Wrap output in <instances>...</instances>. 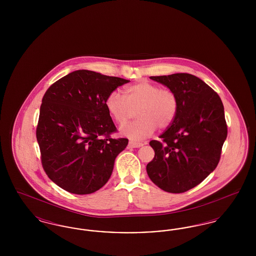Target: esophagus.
<instances>
[{
  "label": "esophagus",
  "instance_id": "obj_1",
  "mask_svg": "<svg viewBox=\"0 0 256 256\" xmlns=\"http://www.w3.org/2000/svg\"><path fill=\"white\" fill-rule=\"evenodd\" d=\"M144 146L143 143L134 142V141H130V142H128V146H130V148H140V146Z\"/></svg>",
  "mask_w": 256,
  "mask_h": 256
}]
</instances>
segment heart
<instances>
[{"label":"heart","instance_id":"1","mask_svg":"<svg viewBox=\"0 0 256 256\" xmlns=\"http://www.w3.org/2000/svg\"><path fill=\"white\" fill-rule=\"evenodd\" d=\"M106 108L118 124H124L136 112L138 120L124 126L121 134L132 140H141L159 130L169 128L176 119L178 100L169 88H160L150 82H140L124 89V98L117 91L106 98Z\"/></svg>","mask_w":256,"mask_h":256}]
</instances>
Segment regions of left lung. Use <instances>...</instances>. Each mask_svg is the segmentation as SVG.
I'll use <instances>...</instances> for the list:
<instances>
[{
	"label": "left lung",
	"mask_w": 256,
	"mask_h": 256,
	"mask_svg": "<svg viewBox=\"0 0 256 256\" xmlns=\"http://www.w3.org/2000/svg\"><path fill=\"white\" fill-rule=\"evenodd\" d=\"M172 90L178 110L170 126L152 140L154 158L148 163L150 180L169 193H183L216 169L228 126L219 95L198 76L178 73L150 76Z\"/></svg>",
	"instance_id": "8db88e82"
}]
</instances>
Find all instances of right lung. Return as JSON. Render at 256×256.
I'll return each instance as SVG.
<instances>
[{"mask_svg":"<svg viewBox=\"0 0 256 256\" xmlns=\"http://www.w3.org/2000/svg\"><path fill=\"white\" fill-rule=\"evenodd\" d=\"M130 80L88 70L66 74L42 98L36 138L44 170L52 182L76 195L108 182L126 138L113 139L116 126L106 98Z\"/></svg>","mask_w":256,"mask_h":256,"instance_id":"right-lung-1","label":"right lung"}]
</instances>
